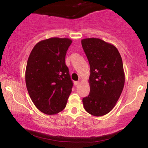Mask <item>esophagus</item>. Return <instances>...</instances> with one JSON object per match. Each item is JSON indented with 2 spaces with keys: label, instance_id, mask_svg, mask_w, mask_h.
I'll use <instances>...</instances> for the list:
<instances>
[{
  "label": "esophagus",
  "instance_id": "34e87169",
  "mask_svg": "<svg viewBox=\"0 0 148 148\" xmlns=\"http://www.w3.org/2000/svg\"><path fill=\"white\" fill-rule=\"evenodd\" d=\"M79 84V81H77V82H74V85L75 86H77V85Z\"/></svg>",
  "mask_w": 148,
  "mask_h": 148
}]
</instances>
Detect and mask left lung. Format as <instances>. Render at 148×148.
Here are the masks:
<instances>
[{
	"label": "left lung",
	"instance_id": "obj_1",
	"mask_svg": "<svg viewBox=\"0 0 148 148\" xmlns=\"http://www.w3.org/2000/svg\"><path fill=\"white\" fill-rule=\"evenodd\" d=\"M82 45L90 66V92L83 104L90 114L103 116L112 110L124 88L122 58L114 45L99 38L83 39Z\"/></svg>",
	"mask_w": 148,
	"mask_h": 148
}]
</instances>
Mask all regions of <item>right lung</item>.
Returning <instances> with one entry per match:
<instances>
[{"label":"right lung","instance_id":"add662e5","mask_svg":"<svg viewBox=\"0 0 148 148\" xmlns=\"http://www.w3.org/2000/svg\"><path fill=\"white\" fill-rule=\"evenodd\" d=\"M72 40L51 38L32 49L25 70V84L32 102L46 114H55L65 108L73 82L65 64Z\"/></svg>","mask_w":148,"mask_h":148}]
</instances>
